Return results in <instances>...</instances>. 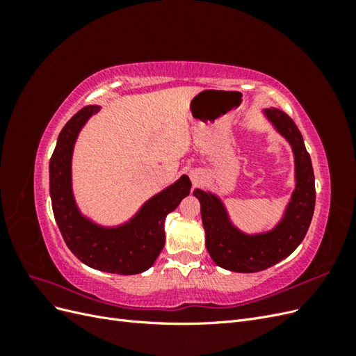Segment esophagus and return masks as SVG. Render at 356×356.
<instances>
[{
    "label": "esophagus",
    "mask_w": 356,
    "mask_h": 356,
    "mask_svg": "<svg viewBox=\"0 0 356 356\" xmlns=\"http://www.w3.org/2000/svg\"><path fill=\"white\" fill-rule=\"evenodd\" d=\"M190 179H191V182H193V186H197L199 182L202 181V174H200V170H197V169L191 170V172H190Z\"/></svg>",
    "instance_id": "34e87169"
}]
</instances>
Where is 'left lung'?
I'll list each match as a JSON object with an SVG mask.
<instances>
[{"label": "left lung", "mask_w": 356, "mask_h": 356, "mask_svg": "<svg viewBox=\"0 0 356 356\" xmlns=\"http://www.w3.org/2000/svg\"><path fill=\"white\" fill-rule=\"evenodd\" d=\"M266 114L293 145L296 157V190L277 227L266 234L246 236L230 224L217 196L202 190L193 191L200 202L207 250L215 264L232 272H261L284 260L305 239L315 211V175L303 136L284 111L272 108Z\"/></svg>", "instance_id": "1"}]
</instances>
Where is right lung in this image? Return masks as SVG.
<instances>
[{
    "mask_svg": "<svg viewBox=\"0 0 356 356\" xmlns=\"http://www.w3.org/2000/svg\"><path fill=\"white\" fill-rule=\"evenodd\" d=\"M99 110L89 105L74 114L59 134L51 154L50 196L63 241L80 261L102 272L136 275L152 267L165 245V218L188 196L191 182L182 175L175 184L149 199L136 217L118 229H101L81 217L71 191V154L81 126Z\"/></svg>",
    "mask_w": 356,
    "mask_h": 356,
    "instance_id": "right-lung-1",
    "label": "right lung"
}]
</instances>
